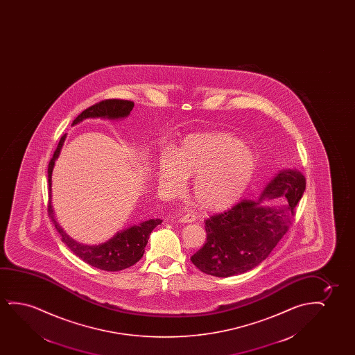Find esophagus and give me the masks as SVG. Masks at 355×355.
<instances>
[{"instance_id":"obj_1","label":"esophagus","mask_w":355,"mask_h":355,"mask_svg":"<svg viewBox=\"0 0 355 355\" xmlns=\"http://www.w3.org/2000/svg\"><path fill=\"white\" fill-rule=\"evenodd\" d=\"M195 219H196V217H195L194 214H187L180 218V222L182 223H191V222H195Z\"/></svg>"}]
</instances>
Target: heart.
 I'll return each mask as SVG.
<instances>
[{
  "instance_id": "heart-1",
  "label": "heart",
  "mask_w": 355,
  "mask_h": 355,
  "mask_svg": "<svg viewBox=\"0 0 355 355\" xmlns=\"http://www.w3.org/2000/svg\"><path fill=\"white\" fill-rule=\"evenodd\" d=\"M256 168V155L239 137L227 132L198 133L188 137L177 154H162L159 180L171 194H180L188 175H195V201L202 209L219 212L241 199Z\"/></svg>"
}]
</instances>
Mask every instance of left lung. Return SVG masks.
I'll return each instance as SVG.
<instances>
[{
	"label": "left lung",
	"mask_w": 355,
	"mask_h": 355,
	"mask_svg": "<svg viewBox=\"0 0 355 355\" xmlns=\"http://www.w3.org/2000/svg\"><path fill=\"white\" fill-rule=\"evenodd\" d=\"M306 190V177L282 171L263 190L259 201L241 200L205 220L206 243L191 256L201 272L227 277L251 270L272 252L293 220ZM266 198L272 199L270 203Z\"/></svg>",
	"instance_id": "obj_1"
}]
</instances>
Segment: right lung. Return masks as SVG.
I'll return each mask as SVG.
<instances>
[{
	"label": "right lung",
	"mask_w": 355,
	"mask_h": 355,
	"mask_svg": "<svg viewBox=\"0 0 355 355\" xmlns=\"http://www.w3.org/2000/svg\"><path fill=\"white\" fill-rule=\"evenodd\" d=\"M135 107V103L126 99H105L96 103L92 107H87L83 110L73 121V125L83 121L88 117H107V119H121L131 112ZM64 135L59 141L57 149L54 150L53 156L49 164V217L53 222L54 227L57 232L60 234L63 243H67L71 251L83 261L91 264L92 267L107 270V272H119L122 269L130 268L136 264L144 253V248L149 240L153 229L156 225L162 223L161 219H149L146 222L133 225L131 228L123 230L121 233H117L114 238L109 241L98 246H87L78 243L70 238L68 234L64 232L63 228L59 225L58 222L54 218L53 209L51 206V182H52V171H53L54 161L58 157L59 151L62 149L64 139Z\"/></svg>",
	"instance_id": "right-lung-1"
}]
</instances>
